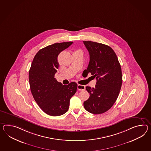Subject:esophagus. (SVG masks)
<instances>
[{
  "mask_svg": "<svg viewBox=\"0 0 151 151\" xmlns=\"http://www.w3.org/2000/svg\"><path fill=\"white\" fill-rule=\"evenodd\" d=\"M77 89L79 91H84L85 89V86L83 85H77Z\"/></svg>",
  "mask_w": 151,
  "mask_h": 151,
  "instance_id": "obj_1",
  "label": "esophagus"
}]
</instances>
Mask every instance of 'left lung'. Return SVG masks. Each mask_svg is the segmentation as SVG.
I'll list each match as a JSON object with an SVG mask.
<instances>
[{
  "label": "left lung",
  "instance_id": "left-lung-1",
  "mask_svg": "<svg viewBox=\"0 0 151 151\" xmlns=\"http://www.w3.org/2000/svg\"><path fill=\"white\" fill-rule=\"evenodd\" d=\"M89 53V63L83 74L91 73L96 80V87L87 86L88 99L85 109L93 114H101L110 109L117 99L122 84L121 67L114 51L106 45L83 41Z\"/></svg>",
  "mask_w": 151,
  "mask_h": 151
}]
</instances>
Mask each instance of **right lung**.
I'll list each match as a JSON object with an SVG mask.
<instances>
[{"label": "right lung", "instance_id": "1", "mask_svg": "<svg viewBox=\"0 0 151 151\" xmlns=\"http://www.w3.org/2000/svg\"><path fill=\"white\" fill-rule=\"evenodd\" d=\"M73 43H55L41 49L35 55L30 68V88L34 99L45 113L52 116L66 113L70 99L77 91L76 82L63 85L55 78L59 67L58 55Z\"/></svg>", "mask_w": 151, "mask_h": 151}]
</instances>
